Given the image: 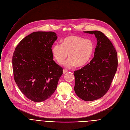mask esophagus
Returning <instances> with one entry per match:
<instances>
[{
    "mask_svg": "<svg viewBox=\"0 0 130 130\" xmlns=\"http://www.w3.org/2000/svg\"><path fill=\"white\" fill-rule=\"evenodd\" d=\"M68 70L67 69H63V73H65L66 72H67Z\"/></svg>",
    "mask_w": 130,
    "mask_h": 130,
    "instance_id": "1",
    "label": "esophagus"
}]
</instances>
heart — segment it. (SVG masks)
Returning a JSON list of instances; mask_svg holds the SVG:
<instances>
[{
  "label": "heart",
  "instance_id": "b5f03b06",
  "mask_svg": "<svg viewBox=\"0 0 130 130\" xmlns=\"http://www.w3.org/2000/svg\"><path fill=\"white\" fill-rule=\"evenodd\" d=\"M95 51L94 42L75 35L68 36L62 41V44H56L52 48V53L55 60L61 64L64 63L68 54L69 59L65 66L71 67L86 65L91 59Z\"/></svg>",
  "mask_w": 130,
  "mask_h": 130
}]
</instances>
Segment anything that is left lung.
<instances>
[{
	"label": "left lung",
	"mask_w": 130,
	"mask_h": 130,
	"mask_svg": "<svg viewBox=\"0 0 130 130\" xmlns=\"http://www.w3.org/2000/svg\"><path fill=\"white\" fill-rule=\"evenodd\" d=\"M84 32L94 34L97 40L94 57L89 63L74 71L76 95L81 99L94 101L108 90L118 66L117 53L112 42L99 31Z\"/></svg>",
	"instance_id": "left-lung-1"
}]
</instances>
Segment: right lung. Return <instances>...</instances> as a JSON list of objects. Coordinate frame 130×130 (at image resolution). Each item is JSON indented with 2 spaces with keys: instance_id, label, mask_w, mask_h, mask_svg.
Listing matches in <instances>:
<instances>
[{
  "instance_id": "right-lung-1",
  "label": "right lung",
  "mask_w": 130,
  "mask_h": 130,
  "mask_svg": "<svg viewBox=\"0 0 130 130\" xmlns=\"http://www.w3.org/2000/svg\"><path fill=\"white\" fill-rule=\"evenodd\" d=\"M54 32H34L15 48L12 57L14 80L23 94L34 102H42L56 90L63 68L53 60Z\"/></svg>"
}]
</instances>
